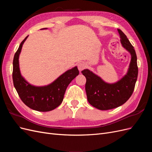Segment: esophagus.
I'll list each match as a JSON object with an SVG mask.
<instances>
[{
  "label": "esophagus",
  "mask_w": 152,
  "mask_h": 152,
  "mask_svg": "<svg viewBox=\"0 0 152 152\" xmlns=\"http://www.w3.org/2000/svg\"><path fill=\"white\" fill-rule=\"evenodd\" d=\"M77 66H78V69H79V70L80 72H81L82 70H83L84 69L86 68V65H85L84 63L80 62L79 63H78Z\"/></svg>",
  "instance_id": "1"
}]
</instances>
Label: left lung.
<instances>
[{"label":"left lung","mask_w":152,"mask_h":152,"mask_svg":"<svg viewBox=\"0 0 152 152\" xmlns=\"http://www.w3.org/2000/svg\"><path fill=\"white\" fill-rule=\"evenodd\" d=\"M121 43L131 54V61L126 74L115 83H107L89 69L82 73L86 78V91L88 102L101 110H107L120 107L131 96L138 74L137 56L134 47L126 35L118 29Z\"/></svg>","instance_id":"obj_1"}]
</instances>
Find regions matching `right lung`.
Returning <instances> with one entry per match:
<instances>
[{
	"instance_id": "add662e5",
	"label": "right lung",
	"mask_w": 152,
	"mask_h": 152,
	"mask_svg": "<svg viewBox=\"0 0 152 152\" xmlns=\"http://www.w3.org/2000/svg\"><path fill=\"white\" fill-rule=\"evenodd\" d=\"M47 29L46 28L40 30ZM28 35L20 44L13 59V84L20 98L27 107L39 112H49L57 108L62 103L68 86L79 75L77 66L63 73L47 86H35L27 82L21 74L19 56L24 42Z\"/></svg>"
}]
</instances>
